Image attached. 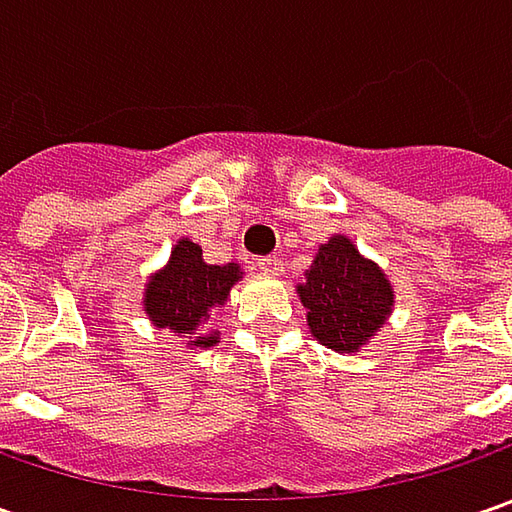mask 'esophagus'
I'll list each match as a JSON object with an SVG mask.
<instances>
[{
  "mask_svg": "<svg viewBox=\"0 0 512 512\" xmlns=\"http://www.w3.org/2000/svg\"><path fill=\"white\" fill-rule=\"evenodd\" d=\"M256 267H259L262 273L276 276V273L282 270V259H279V256H262V259H256Z\"/></svg>",
  "mask_w": 512,
  "mask_h": 512,
  "instance_id": "34e87169",
  "label": "esophagus"
}]
</instances>
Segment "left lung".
Returning a JSON list of instances; mask_svg holds the SVG:
<instances>
[{
	"label": "left lung",
	"instance_id": "obj_1",
	"mask_svg": "<svg viewBox=\"0 0 512 512\" xmlns=\"http://www.w3.org/2000/svg\"><path fill=\"white\" fill-rule=\"evenodd\" d=\"M296 293L310 333L336 353H359L393 313V285L347 236H330L319 247Z\"/></svg>",
	"mask_w": 512,
	"mask_h": 512
}]
</instances>
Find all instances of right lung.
I'll return each mask as SVG.
<instances>
[{
	"mask_svg": "<svg viewBox=\"0 0 512 512\" xmlns=\"http://www.w3.org/2000/svg\"><path fill=\"white\" fill-rule=\"evenodd\" d=\"M242 279L239 265H207L202 247L190 239H179L170 250V262L150 276L145 287V313L156 327L170 333H190L193 347H213L219 333H196L210 319V310L225 305L230 287Z\"/></svg>",
	"mask_w": 512,
	"mask_h": 512,
	"instance_id": "obj_1",
	"label": "right lung"
}]
</instances>
